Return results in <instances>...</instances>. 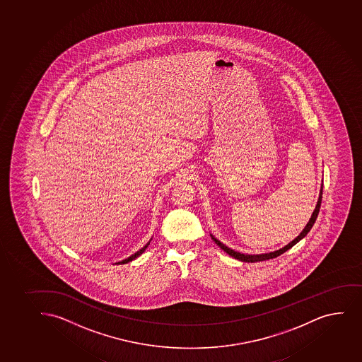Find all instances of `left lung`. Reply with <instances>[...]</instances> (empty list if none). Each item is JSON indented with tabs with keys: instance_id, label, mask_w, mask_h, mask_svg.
Instances as JSON below:
<instances>
[{
	"instance_id": "left-lung-1",
	"label": "left lung",
	"mask_w": 362,
	"mask_h": 362,
	"mask_svg": "<svg viewBox=\"0 0 362 362\" xmlns=\"http://www.w3.org/2000/svg\"><path fill=\"white\" fill-rule=\"evenodd\" d=\"M321 199H322V185H321L320 193H319V199H317V203H316L315 209H314V211H313V215L310 218H309V222H308L307 226L304 227L303 230L299 233V235L297 238H295L291 243H288L287 245L284 246L281 249L276 250V251H272V252H267V254H259V255H247V254H241V252H238V251H234V250L229 249L228 246H226L223 243H221L218 239L214 237L212 234L211 235L212 240L216 243L217 245L220 246L221 249L225 251L226 254H228L229 256H232V257L237 258L239 261H243V262H259V261H266V259H270V258H275L280 256V255L284 254V252H286L287 250L291 249L292 246H295L299 240H302L305 235H307L308 233L310 232V229H312L313 226L315 223L316 217L319 215V211H320L321 206Z\"/></svg>"
}]
</instances>
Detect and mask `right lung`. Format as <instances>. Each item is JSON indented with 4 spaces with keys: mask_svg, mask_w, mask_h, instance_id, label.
Segmentation results:
<instances>
[{
    "mask_svg": "<svg viewBox=\"0 0 362 362\" xmlns=\"http://www.w3.org/2000/svg\"><path fill=\"white\" fill-rule=\"evenodd\" d=\"M151 240H152V238H151L150 241L146 244L142 249L139 250L137 252H135V254L132 255V256H129L128 258H125V259H123V261H121V262H118V264H124V263L132 262L133 259H135V258L139 257L140 255H142V252L145 251L146 249H147V246L150 245Z\"/></svg>",
    "mask_w": 362,
    "mask_h": 362,
    "instance_id": "add662e5",
    "label": "right lung"
}]
</instances>
